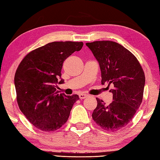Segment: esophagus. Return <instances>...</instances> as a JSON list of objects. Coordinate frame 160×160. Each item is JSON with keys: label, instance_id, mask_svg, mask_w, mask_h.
I'll use <instances>...</instances> for the list:
<instances>
[{"label": "esophagus", "instance_id": "34e87169", "mask_svg": "<svg viewBox=\"0 0 160 160\" xmlns=\"http://www.w3.org/2000/svg\"><path fill=\"white\" fill-rule=\"evenodd\" d=\"M87 96H88V95L84 94V93H80V94H79V98H80V99H81V100L87 98Z\"/></svg>", "mask_w": 160, "mask_h": 160}]
</instances>
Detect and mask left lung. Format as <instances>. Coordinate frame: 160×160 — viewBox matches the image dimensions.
Returning a JSON list of instances; mask_svg holds the SVG:
<instances>
[{
	"mask_svg": "<svg viewBox=\"0 0 160 160\" xmlns=\"http://www.w3.org/2000/svg\"><path fill=\"white\" fill-rule=\"evenodd\" d=\"M98 60L101 71V84H111L113 100L106 105L96 98L97 107L92 118L102 129L116 132L132 119L143 100L145 74L132 52L112 41L87 43Z\"/></svg>",
	"mask_w": 160,
	"mask_h": 160,
	"instance_id": "1",
	"label": "left lung"
}]
</instances>
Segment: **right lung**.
Here are the masks:
<instances>
[{"instance_id": "1", "label": "right lung", "mask_w": 160, "mask_h": 160, "mask_svg": "<svg viewBox=\"0 0 160 160\" xmlns=\"http://www.w3.org/2000/svg\"><path fill=\"white\" fill-rule=\"evenodd\" d=\"M82 42H53L30 51L14 76L17 101L27 119L43 132H55L67 121L79 96L58 93L64 61L82 48Z\"/></svg>"}]
</instances>
